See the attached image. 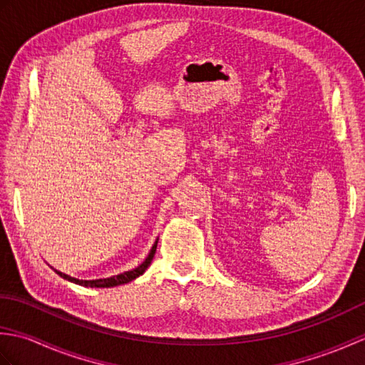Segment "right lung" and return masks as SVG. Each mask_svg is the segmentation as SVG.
<instances>
[{
	"instance_id": "1",
	"label": "right lung",
	"mask_w": 365,
	"mask_h": 365,
	"mask_svg": "<svg viewBox=\"0 0 365 365\" xmlns=\"http://www.w3.org/2000/svg\"><path fill=\"white\" fill-rule=\"evenodd\" d=\"M155 251H157V242L153 243L149 255H147L145 260L141 263V265L136 267L135 269H130V271H125V273H120L118 276H111V277H106V279H94V281H83V279L71 277V276H67L64 273H61V271H56V269H54V271H56V273L61 277H64V279H67V281L75 282V284H78V285H84V287H115V285L127 284L130 281H133V279H136L138 276H141L144 271L147 269V267L150 265V262H152L153 255H155Z\"/></svg>"
}]
</instances>
